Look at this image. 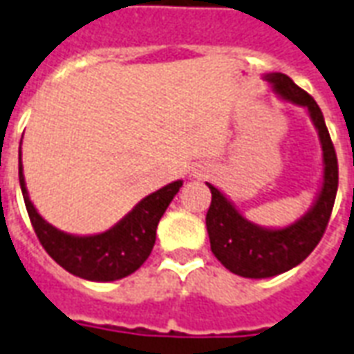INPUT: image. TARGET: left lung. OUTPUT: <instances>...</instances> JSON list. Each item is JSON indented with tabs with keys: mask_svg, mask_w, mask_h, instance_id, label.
Masks as SVG:
<instances>
[{
	"mask_svg": "<svg viewBox=\"0 0 354 354\" xmlns=\"http://www.w3.org/2000/svg\"><path fill=\"white\" fill-rule=\"evenodd\" d=\"M267 80L282 98L309 109L322 144L324 182L315 207L284 230H263L254 225L239 214L214 185L208 184L212 193L207 212L210 250L225 269L246 279L274 277L301 263L324 235L337 193V155L319 104L284 73H271Z\"/></svg>",
	"mask_w": 354,
	"mask_h": 354,
	"instance_id": "left-lung-1",
	"label": "left lung"
}]
</instances>
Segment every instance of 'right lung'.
I'll return each mask as SVG.
<instances>
[{
  "instance_id": "add662e5",
  "label": "right lung",
  "mask_w": 354,
  "mask_h": 354,
  "mask_svg": "<svg viewBox=\"0 0 354 354\" xmlns=\"http://www.w3.org/2000/svg\"><path fill=\"white\" fill-rule=\"evenodd\" d=\"M19 180L30 222L47 254L68 273L96 282L123 279L134 273L149 258L155 245L157 223L182 187V180H178L147 195L132 208V212L106 233L93 237H73L53 227L37 214L28 197L20 157Z\"/></svg>"
}]
</instances>
